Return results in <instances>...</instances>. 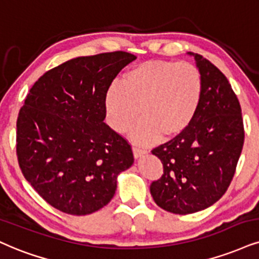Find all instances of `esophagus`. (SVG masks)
I'll use <instances>...</instances> for the list:
<instances>
[{
	"mask_svg": "<svg viewBox=\"0 0 259 259\" xmlns=\"http://www.w3.org/2000/svg\"><path fill=\"white\" fill-rule=\"evenodd\" d=\"M146 152H148V151H146V150H144V149L137 148V146H135V148H133V156H135V158L142 157V156H144Z\"/></svg>",
	"mask_w": 259,
	"mask_h": 259,
	"instance_id": "1",
	"label": "esophagus"
}]
</instances>
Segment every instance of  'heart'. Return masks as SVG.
Listing matches in <instances>:
<instances>
[{"label": "heart", "instance_id": "b5f03b06", "mask_svg": "<svg viewBox=\"0 0 259 259\" xmlns=\"http://www.w3.org/2000/svg\"><path fill=\"white\" fill-rule=\"evenodd\" d=\"M203 79L187 62L154 60L123 73L121 86L111 85L104 95L105 121L115 132L131 131L130 138L149 145L183 135L196 119L203 100Z\"/></svg>", "mask_w": 259, "mask_h": 259}]
</instances>
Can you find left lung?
I'll return each instance as SVG.
<instances>
[{"instance_id":"left-lung-1","label":"left lung","mask_w":259,"mask_h":259,"mask_svg":"<svg viewBox=\"0 0 259 259\" xmlns=\"http://www.w3.org/2000/svg\"><path fill=\"white\" fill-rule=\"evenodd\" d=\"M187 54L202 75V104L183 135L151 151L161 159L163 174L150 192L159 207L178 215L206 209L225 194L245 137L240 103L228 79L202 55Z\"/></svg>"}]
</instances>
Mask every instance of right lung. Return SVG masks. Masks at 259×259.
I'll list each match as a JSON object with an SVG mask.
<instances>
[{
  "label": "right lung",
  "instance_id": "1",
  "mask_svg": "<svg viewBox=\"0 0 259 259\" xmlns=\"http://www.w3.org/2000/svg\"><path fill=\"white\" fill-rule=\"evenodd\" d=\"M137 57L114 52L80 56L32 86L17 121L22 174L60 211L89 215L107 205L117 175L135 162L131 145L103 122L104 95Z\"/></svg>",
  "mask_w": 259,
  "mask_h": 259
}]
</instances>
